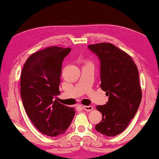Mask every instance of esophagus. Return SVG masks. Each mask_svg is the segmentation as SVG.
<instances>
[{"instance_id": "esophagus-1", "label": "esophagus", "mask_w": 159, "mask_h": 159, "mask_svg": "<svg viewBox=\"0 0 159 159\" xmlns=\"http://www.w3.org/2000/svg\"><path fill=\"white\" fill-rule=\"evenodd\" d=\"M82 108H83L85 111H87V112H90V111L93 110V107L92 106H83Z\"/></svg>"}]
</instances>
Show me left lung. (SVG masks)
Returning a JSON list of instances; mask_svg holds the SVG:
<instances>
[{
	"label": "left lung",
	"instance_id": "obj_1",
	"mask_svg": "<svg viewBox=\"0 0 159 159\" xmlns=\"http://www.w3.org/2000/svg\"><path fill=\"white\" fill-rule=\"evenodd\" d=\"M101 62V88L109 101L98 105L102 120L96 125L98 132L115 137L123 132L134 117L142 100L139 71L129 54L111 43L88 45Z\"/></svg>",
	"mask_w": 159,
	"mask_h": 159
}]
</instances>
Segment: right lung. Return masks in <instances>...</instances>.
I'll return each instance as SVG.
<instances>
[{
	"mask_svg": "<svg viewBox=\"0 0 159 159\" xmlns=\"http://www.w3.org/2000/svg\"><path fill=\"white\" fill-rule=\"evenodd\" d=\"M71 50L47 47L30 55L22 68L20 94L26 114L34 126L49 137L64 134L75 115V108L52 100L61 93L62 63Z\"/></svg>",
	"mask_w": 159,
	"mask_h": 159,
	"instance_id": "1",
	"label": "right lung"
}]
</instances>
